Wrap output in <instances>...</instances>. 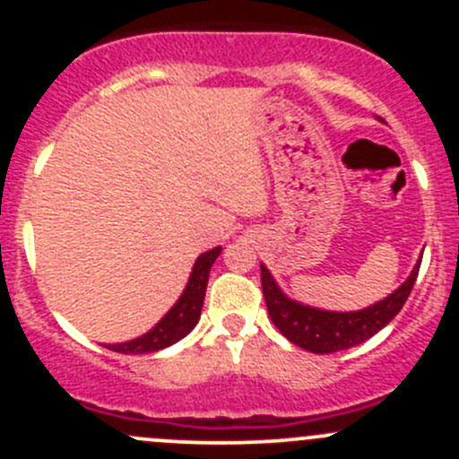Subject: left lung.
Here are the masks:
<instances>
[{
  "instance_id": "obj_1",
  "label": "left lung",
  "mask_w": 459,
  "mask_h": 459,
  "mask_svg": "<svg viewBox=\"0 0 459 459\" xmlns=\"http://www.w3.org/2000/svg\"><path fill=\"white\" fill-rule=\"evenodd\" d=\"M420 264L422 259L395 293L355 313L319 311V308L293 302L281 293L266 266H262V293L266 299L268 316L286 340H290L299 349L311 351V353H335V351H344L367 342L402 311L413 290L415 280H418Z\"/></svg>"
}]
</instances>
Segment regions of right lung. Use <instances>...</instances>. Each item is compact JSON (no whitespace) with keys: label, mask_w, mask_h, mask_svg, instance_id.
Instances as JSON below:
<instances>
[{"label":"right lung","mask_w":459,"mask_h":459,"mask_svg":"<svg viewBox=\"0 0 459 459\" xmlns=\"http://www.w3.org/2000/svg\"><path fill=\"white\" fill-rule=\"evenodd\" d=\"M220 253L221 248H212V251L202 253V255L197 257L184 295L179 298V302L166 313V317L152 328V331H148L146 335L137 337V340L126 342V344H113V346H106V349L117 351V353H124V355H142V353H152V351L166 349V346L175 344V342L182 340L184 335H188V333L193 331V326L197 324V319H200L204 293H206V284H208V273H211L212 262H215Z\"/></svg>","instance_id":"obj_1"}]
</instances>
